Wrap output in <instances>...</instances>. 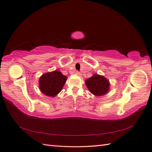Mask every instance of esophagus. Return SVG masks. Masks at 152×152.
<instances>
[{
  "label": "esophagus",
  "mask_w": 152,
  "mask_h": 152,
  "mask_svg": "<svg viewBox=\"0 0 152 152\" xmlns=\"http://www.w3.org/2000/svg\"><path fill=\"white\" fill-rule=\"evenodd\" d=\"M75 74L77 75H80V73L79 71H76L75 72Z\"/></svg>",
  "instance_id": "34e87169"
}]
</instances>
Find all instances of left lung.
Instances as JSON below:
<instances>
[{
  "label": "left lung",
  "instance_id": "1",
  "mask_svg": "<svg viewBox=\"0 0 152 152\" xmlns=\"http://www.w3.org/2000/svg\"><path fill=\"white\" fill-rule=\"evenodd\" d=\"M86 84L91 93L96 96H102L107 94L110 84L104 77L95 74L86 80Z\"/></svg>",
  "mask_w": 152,
  "mask_h": 152
}]
</instances>
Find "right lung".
<instances>
[{
	"label": "right lung",
	"mask_w": 152,
	"mask_h": 152,
	"mask_svg": "<svg viewBox=\"0 0 152 152\" xmlns=\"http://www.w3.org/2000/svg\"><path fill=\"white\" fill-rule=\"evenodd\" d=\"M66 81V77L60 72L54 71L45 73L39 80V87L43 94L54 96L58 94Z\"/></svg>",
	"instance_id": "add662e5"
}]
</instances>
